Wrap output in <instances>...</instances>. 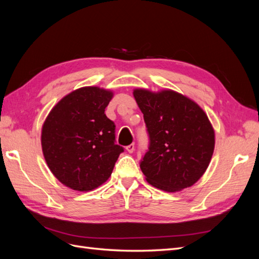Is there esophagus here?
Returning a JSON list of instances; mask_svg holds the SVG:
<instances>
[{
    "mask_svg": "<svg viewBox=\"0 0 259 259\" xmlns=\"http://www.w3.org/2000/svg\"><path fill=\"white\" fill-rule=\"evenodd\" d=\"M134 150H135V146H134V144H132V145H130V146H127V147H126V151H127V152H130V153H133V152H134Z\"/></svg>",
    "mask_w": 259,
    "mask_h": 259,
    "instance_id": "esophagus-1",
    "label": "esophagus"
}]
</instances>
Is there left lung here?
I'll return each mask as SVG.
<instances>
[{
  "mask_svg": "<svg viewBox=\"0 0 259 259\" xmlns=\"http://www.w3.org/2000/svg\"><path fill=\"white\" fill-rule=\"evenodd\" d=\"M150 147L140 163L147 182L166 192L193 186L205 173L215 148V131L205 111L173 90L135 89Z\"/></svg>",
  "mask_w": 259,
  "mask_h": 259,
  "instance_id": "1",
  "label": "left lung"
}]
</instances>
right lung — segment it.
Here are the masks:
<instances>
[{"label": "right lung", "mask_w": 259, "mask_h": 259, "mask_svg": "<svg viewBox=\"0 0 259 259\" xmlns=\"http://www.w3.org/2000/svg\"><path fill=\"white\" fill-rule=\"evenodd\" d=\"M113 91L84 86L53 107L43 123L41 145L49 168L74 191L96 189L111 176L123 148L114 144V123L105 114Z\"/></svg>", "instance_id": "right-lung-1"}]
</instances>
